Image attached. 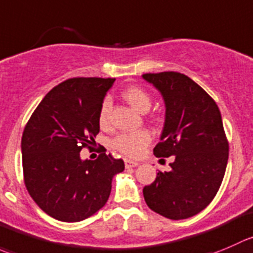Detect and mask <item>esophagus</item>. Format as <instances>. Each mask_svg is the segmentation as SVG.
Segmentation results:
<instances>
[{
  "mask_svg": "<svg viewBox=\"0 0 253 253\" xmlns=\"http://www.w3.org/2000/svg\"><path fill=\"white\" fill-rule=\"evenodd\" d=\"M137 166H138V162L131 161V159H125V167L126 168H134Z\"/></svg>",
  "mask_w": 253,
  "mask_h": 253,
  "instance_id": "1",
  "label": "esophagus"
}]
</instances>
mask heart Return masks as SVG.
Segmentation results:
<instances>
[{"mask_svg":"<svg viewBox=\"0 0 253 253\" xmlns=\"http://www.w3.org/2000/svg\"><path fill=\"white\" fill-rule=\"evenodd\" d=\"M122 97L138 112H147L152 105V99L148 92L139 86H129L122 91ZM111 110V101L105 99L100 106L99 124L101 127L109 125V115ZM151 143V134L147 131H138L133 133H122L112 142L115 149L127 157H138Z\"/></svg>","mask_w":253,"mask_h":253,"instance_id":"b5f03b06","label":"heart"}]
</instances>
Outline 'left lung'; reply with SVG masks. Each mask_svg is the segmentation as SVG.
Wrapping results in <instances>:
<instances>
[{
    "label": "left lung",
    "instance_id": "8db88e82",
    "mask_svg": "<svg viewBox=\"0 0 253 253\" xmlns=\"http://www.w3.org/2000/svg\"><path fill=\"white\" fill-rule=\"evenodd\" d=\"M164 100L166 120L156 157L174 156L170 170L158 171L143 197L151 210L171 220L188 219L211 203L229 159L220 110L203 87L175 72L143 74Z\"/></svg>",
    "mask_w": 253,
    "mask_h": 253
}]
</instances>
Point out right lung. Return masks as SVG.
<instances>
[{
    "label": "right lung",
    "instance_id": "1",
    "mask_svg": "<svg viewBox=\"0 0 253 253\" xmlns=\"http://www.w3.org/2000/svg\"><path fill=\"white\" fill-rule=\"evenodd\" d=\"M115 79L73 78L44 96L24 127L22 166L32 199L49 216L78 222L99 211L111 193L122 159L101 153L80 158L100 131L99 111Z\"/></svg>",
    "mask_w": 253,
    "mask_h": 253
}]
</instances>
